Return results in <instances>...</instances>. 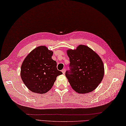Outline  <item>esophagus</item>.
Instances as JSON below:
<instances>
[{
	"label": "esophagus",
	"mask_w": 126,
	"mask_h": 126,
	"mask_svg": "<svg viewBox=\"0 0 126 126\" xmlns=\"http://www.w3.org/2000/svg\"><path fill=\"white\" fill-rule=\"evenodd\" d=\"M62 71V72H63V74H64L65 72H66V69H63Z\"/></svg>",
	"instance_id": "esophagus-1"
}]
</instances>
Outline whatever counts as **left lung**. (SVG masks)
<instances>
[{"instance_id":"left-lung-1","label":"left lung","mask_w":126,"mask_h":126,"mask_svg":"<svg viewBox=\"0 0 126 126\" xmlns=\"http://www.w3.org/2000/svg\"><path fill=\"white\" fill-rule=\"evenodd\" d=\"M70 70L66 77L72 88L78 93L92 92L101 83L104 74L101 58L89 47L80 45L76 49H69Z\"/></svg>"}]
</instances>
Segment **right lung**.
<instances>
[{
  "mask_svg": "<svg viewBox=\"0 0 126 126\" xmlns=\"http://www.w3.org/2000/svg\"><path fill=\"white\" fill-rule=\"evenodd\" d=\"M53 52L41 46L33 49L25 58L21 68V77L32 92L43 94L53 86L57 76L63 73L57 70V63L52 59Z\"/></svg>",
  "mask_w": 126,
  "mask_h": 126,
  "instance_id": "add662e5",
  "label": "right lung"
}]
</instances>
